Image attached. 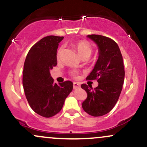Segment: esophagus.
<instances>
[{
    "mask_svg": "<svg viewBox=\"0 0 147 147\" xmlns=\"http://www.w3.org/2000/svg\"><path fill=\"white\" fill-rule=\"evenodd\" d=\"M73 87H74V89H78V88H80V84L78 83V82H74Z\"/></svg>",
    "mask_w": 147,
    "mask_h": 147,
    "instance_id": "esophagus-1",
    "label": "esophagus"
}]
</instances>
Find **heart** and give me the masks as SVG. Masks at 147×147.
Wrapping results in <instances>:
<instances>
[{
    "label": "heart",
    "mask_w": 147,
    "mask_h": 147,
    "mask_svg": "<svg viewBox=\"0 0 147 147\" xmlns=\"http://www.w3.org/2000/svg\"><path fill=\"white\" fill-rule=\"evenodd\" d=\"M73 47L76 49L79 55L83 58H87L90 59V56L92 53V47L89 42L86 40H79L76 42L73 45ZM62 53H63V47H60L58 49L56 53L57 59L59 60L61 58ZM94 60V59H92ZM71 76H72L74 78H78L79 77V71L77 70H72L69 72Z\"/></svg>",
    "instance_id": "1"
}]
</instances>
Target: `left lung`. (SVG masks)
Returning a JSON list of instances; mask_svg holds the SVG:
<instances>
[{
    "instance_id": "left-lung-1",
    "label": "left lung",
    "mask_w": 147,
    "mask_h": 147,
    "mask_svg": "<svg viewBox=\"0 0 147 147\" xmlns=\"http://www.w3.org/2000/svg\"><path fill=\"white\" fill-rule=\"evenodd\" d=\"M97 44L99 57L94 69L86 80H97L98 85L92 87L82 84L87 98L82 104L88 114L94 117L108 113L114 107L122 89L125 80V68L120 48L110 38L101 35H88Z\"/></svg>"
}]
</instances>
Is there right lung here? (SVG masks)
<instances>
[{"label":"right lung","instance_id":"1","mask_svg":"<svg viewBox=\"0 0 147 147\" xmlns=\"http://www.w3.org/2000/svg\"><path fill=\"white\" fill-rule=\"evenodd\" d=\"M63 36H48L29 49L24 64L22 85L29 106L36 113L51 118L59 113L73 89L69 80L57 84L50 70L57 65L56 52Z\"/></svg>","mask_w":147,"mask_h":147}]
</instances>
